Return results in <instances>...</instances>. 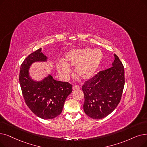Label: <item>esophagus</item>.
Masks as SVG:
<instances>
[{"label":"esophagus","mask_w":147,"mask_h":147,"mask_svg":"<svg viewBox=\"0 0 147 147\" xmlns=\"http://www.w3.org/2000/svg\"><path fill=\"white\" fill-rule=\"evenodd\" d=\"M80 89V87L79 86H78V85H74L73 86V90H74V89Z\"/></svg>","instance_id":"esophagus-1"}]
</instances>
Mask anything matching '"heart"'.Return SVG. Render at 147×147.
<instances>
[{"mask_svg":"<svg viewBox=\"0 0 147 147\" xmlns=\"http://www.w3.org/2000/svg\"><path fill=\"white\" fill-rule=\"evenodd\" d=\"M103 55L99 49H81L68 52L63 58V63L57 66L59 74L64 77L69 73V65L77 66L76 74L84 80L90 79L96 72Z\"/></svg>","mask_w":147,"mask_h":147,"instance_id":"1","label":"heart"}]
</instances>
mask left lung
Wrapping results in <instances>:
<instances>
[{"label":"left lung","instance_id":"left-lung-1","mask_svg":"<svg viewBox=\"0 0 147 147\" xmlns=\"http://www.w3.org/2000/svg\"><path fill=\"white\" fill-rule=\"evenodd\" d=\"M112 67L98 72L82 86L84 110L91 118L102 119L112 112L120 102L124 86V68L117 55Z\"/></svg>","mask_w":147,"mask_h":147}]
</instances>
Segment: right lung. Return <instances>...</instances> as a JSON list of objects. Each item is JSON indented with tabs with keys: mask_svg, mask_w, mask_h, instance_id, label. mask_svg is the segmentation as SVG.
<instances>
[{
	"mask_svg": "<svg viewBox=\"0 0 147 147\" xmlns=\"http://www.w3.org/2000/svg\"><path fill=\"white\" fill-rule=\"evenodd\" d=\"M47 57L41 48L30 54L20 67L19 82L25 102L35 115L44 119H53L60 115L67 97L73 91L72 85L55 80L49 74L41 81L29 76V67L35 62H46Z\"/></svg>",
	"mask_w": 147,
	"mask_h": 147,
	"instance_id": "add662e5",
	"label": "right lung"
}]
</instances>
